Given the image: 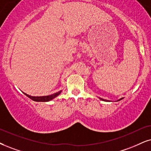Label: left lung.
Instances as JSON below:
<instances>
[{
  "label": "left lung",
  "mask_w": 151,
  "mask_h": 151,
  "mask_svg": "<svg viewBox=\"0 0 151 151\" xmlns=\"http://www.w3.org/2000/svg\"><path fill=\"white\" fill-rule=\"evenodd\" d=\"M122 99H123V98L120 99V100H118V101H119V100H122ZM101 100H104V101H107V100H104V99H101Z\"/></svg>",
  "instance_id": "1"
}]
</instances>
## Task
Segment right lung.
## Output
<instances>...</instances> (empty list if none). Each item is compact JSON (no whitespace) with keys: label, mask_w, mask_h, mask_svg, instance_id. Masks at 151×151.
Wrapping results in <instances>:
<instances>
[{"label":"right lung","mask_w":151,"mask_h":151,"mask_svg":"<svg viewBox=\"0 0 151 151\" xmlns=\"http://www.w3.org/2000/svg\"><path fill=\"white\" fill-rule=\"evenodd\" d=\"M61 91H59L58 93H54V94H52L51 95H47V96H42V97H33V96H30V95H26L27 97H28L30 99L33 100V101H36V102H48V101H50L52 100V99L55 98L56 96L60 94Z\"/></svg>","instance_id":"add662e5"}]
</instances>
